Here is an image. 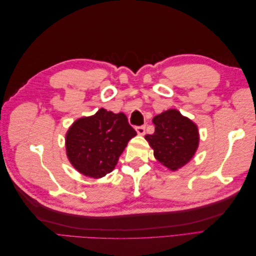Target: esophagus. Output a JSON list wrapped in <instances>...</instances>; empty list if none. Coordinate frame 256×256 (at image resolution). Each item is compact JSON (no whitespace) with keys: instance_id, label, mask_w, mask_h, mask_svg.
Instances as JSON below:
<instances>
[{"instance_id":"esophagus-1","label":"esophagus","mask_w":256,"mask_h":256,"mask_svg":"<svg viewBox=\"0 0 256 256\" xmlns=\"http://www.w3.org/2000/svg\"><path fill=\"white\" fill-rule=\"evenodd\" d=\"M136 134L138 136H144L145 134V126H138L136 128Z\"/></svg>"}]
</instances>
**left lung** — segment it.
Segmentation results:
<instances>
[{
	"label": "left lung",
	"instance_id": "8db88e82",
	"mask_svg": "<svg viewBox=\"0 0 256 256\" xmlns=\"http://www.w3.org/2000/svg\"><path fill=\"white\" fill-rule=\"evenodd\" d=\"M154 132L145 136L154 156L171 171L182 168L194 156L200 143L196 122L176 109H170L152 118Z\"/></svg>",
	"mask_w": 256,
	"mask_h": 256
}]
</instances>
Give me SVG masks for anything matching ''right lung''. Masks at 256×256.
<instances>
[{
	"label": "right lung",
	"instance_id": "obj_1",
	"mask_svg": "<svg viewBox=\"0 0 256 256\" xmlns=\"http://www.w3.org/2000/svg\"><path fill=\"white\" fill-rule=\"evenodd\" d=\"M136 136L124 113L104 108L72 122L66 132V154L80 174L102 178L112 172L128 142Z\"/></svg>",
	"mask_w": 256,
	"mask_h": 256
}]
</instances>
